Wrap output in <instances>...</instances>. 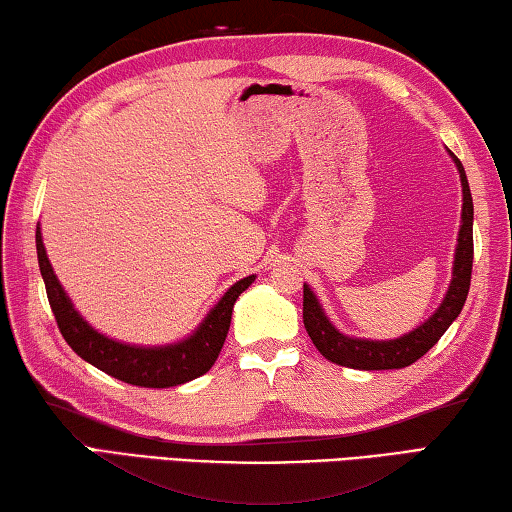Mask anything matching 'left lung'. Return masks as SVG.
<instances>
[{"label": "left lung", "mask_w": 512, "mask_h": 512, "mask_svg": "<svg viewBox=\"0 0 512 512\" xmlns=\"http://www.w3.org/2000/svg\"><path fill=\"white\" fill-rule=\"evenodd\" d=\"M454 164L459 166L461 186H463V218H461L463 224L459 231V247H456L454 276H452L450 290L445 294V301L441 303V308H438L423 326L416 328L414 333H409L400 339H393V342H366V339H353L339 333V330L326 319L315 294L310 292L308 285H303V326H306L312 344L317 346V351L324 355L326 360L335 362L339 366H348V369H360V371L405 369V366L420 360V357H423L429 348L443 337V333L450 328L452 321L461 315V308L465 299H468L470 279H472L474 206H472L468 177H465L461 161L454 157Z\"/></svg>", "instance_id": "1"}]
</instances>
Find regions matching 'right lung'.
<instances>
[{"mask_svg": "<svg viewBox=\"0 0 512 512\" xmlns=\"http://www.w3.org/2000/svg\"><path fill=\"white\" fill-rule=\"evenodd\" d=\"M35 249H38V263L44 288H47L49 306L65 342L96 369L116 380L146 389L177 387V384L200 378L209 371L213 362L218 360L224 339H227L233 303L256 279V276H247V279L231 285L218 306L204 319V324L186 342L164 348H137L103 337L78 315L65 290L60 288L47 254H44L40 227L35 229Z\"/></svg>", "mask_w": 512, "mask_h": 512, "instance_id": "1", "label": "right lung"}]
</instances>
